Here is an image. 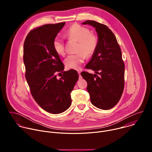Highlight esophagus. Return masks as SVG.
Instances as JSON below:
<instances>
[{
  "label": "esophagus",
  "instance_id": "34e87169",
  "mask_svg": "<svg viewBox=\"0 0 152 152\" xmlns=\"http://www.w3.org/2000/svg\"><path fill=\"white\" fill-rule=\"evenodd\" d=\"M78 74H79V79H82V76L80 75V72L78 71Z\"/></svg>",
  "mask_w": 152,
  "mask_h": 152
}]
</instances>
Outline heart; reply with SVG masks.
Segmentation results:
<instances>
[{
	"label": "heart",
	"instance_id": "b5f03b06",
	"mask_svg": "<svg viewBox=\"0 0 152 152\" xmlns=\"http://www.w3.org/2000/svg\"><path fill=\"white\" fill-rule=\"evenodd\" d=\"M65 35L70 39L77 41L79 43L76 49L79 52L68 55L64 60L65 66L68 69L78 70L85 58V55L91 56L95 53L98 46L99 38L96 35L91 34L88 28L77 23L72 25ZM53 48L58 55H64V42L60 37H56L54 38Z\"/></svg>",
	"mask_w": 152,
	"mask_h": 152
}]
</instances>
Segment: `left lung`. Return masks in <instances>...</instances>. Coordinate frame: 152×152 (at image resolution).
Returning a JSON list of instances; mask_svg holds the SVG:
<instances>
[{
	"mask_svg": "<svg viewBox=\"0 0 152 152\" xmlns=\"http://www.w3.org/2000/svg\"><path fill=\"white\" fill-rule=\"evenodd\" d=\"M83 25L95 28L99 38L97 48L85 68L96 74L82 72L87 82V90L92 104L99 109L107 110L119 102L124 86V63L120 47L110 29L94 20H86Z\"/></svg>",
	"mask_w": 152,
	"mask_h": 152,
	"instance_id": "8db88e82",
	"label": "left lung"
}]
</instances>
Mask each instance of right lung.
Here are the masks:
<instances>
[{
	"label": "right lung",
	"instance_id": "right-lung-1",
	"mask_svg": "<svg viewBox=\"0 0 152 152\" xmlns=\"http://www.w3.org/2000/svg\"><path fill=\"white\" fill-rule=\"evenodd\" d=\"M65 23L33 29L23 46L25 77L31 93L41 108L53 114L62 113L70 106V93L79 78L75 70L64 71V64L53 48V41ZM61 72L63 75L58 80L56 74Z\"/></svg>",
	"mask_w": 152,
	"mask_h": 152
}]
</instances>
